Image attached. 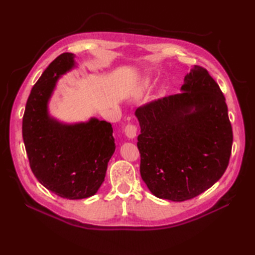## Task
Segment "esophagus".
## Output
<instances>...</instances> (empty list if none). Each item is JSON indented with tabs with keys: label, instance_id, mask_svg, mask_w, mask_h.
<instances>
[{
	"label": "esophagus",
	"instance_id": "34e87169",
	"mask_svg": "<svg viewBox=\"0 0 255 255\" xmlns=\"http://www.w3.org/2000/svg\"><path fill=\"white\" fill-rule=\"evenodd\" d=\"M124 131L129 139H133L137 136V126L133 124H128L127 126L124 128Z\"/></svg>",
	"mask_w": 255,
	"mask_h": 255
}]
</instances>
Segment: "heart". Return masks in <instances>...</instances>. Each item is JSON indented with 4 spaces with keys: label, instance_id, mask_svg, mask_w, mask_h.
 <instances>
[{
    "label": "heart",
    "instance_id": "b5f03b06",
    "mask_svg": "<svg viewBox=\"0 0 255 255\" xmlns=\"http://www.w3.org/2000/svg\"><path fill=\"white\" fill-rule=\"evenodd\" d=\"M150 86V80H148V79H144V80H142L141 82L139 83V86H138V92L139 93H141L142 91H144V90H147L148 88Z\"/></svg>",
    "mask_w": 255,
    "mask_h": 255
}]
</instances>
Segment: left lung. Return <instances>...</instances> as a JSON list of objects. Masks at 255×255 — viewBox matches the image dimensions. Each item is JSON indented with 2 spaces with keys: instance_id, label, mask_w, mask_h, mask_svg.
I'll return each mask as SVG.
<instances>
[{
  "instance_id": "1",
  "label": "left lung",
  "mask_w": 255,
  "mask_h": 255,
  "mask_svg": "<svg viewBox=\"0 0 255 255\" xmlns=\"http://www.w3.org/2000/svg\"><path fill=\"white\" fill-rule=\"evenodd\" d=\"M184 82L183 93L136 111L140 174L154 196L173 202L198 196L223 176L234 140L226 99L207 70L194 66Z\"/></svg>"
}]
</instances>
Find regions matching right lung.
Returning <instances> with one entry per match:
<instances>
[{"label": "right lung", "instance_id": "add662e5", "mask_svg": "<svg viewBox=\"0 0 255 255\" xmlns=\"http://www.w3.org/2000/svg\"><path fill=\"white\" fill-rule=\"evenodd\" d=\"M75 66L74 55L57 57L32 86L23 116V140L30 169L47 189L68 199L88 198L104 182L115 151L111 123L91 118L67 125L48 114L60 75Z\"/></svg>", "mask_w": 255, "mask_h": 255}]
</instances>
